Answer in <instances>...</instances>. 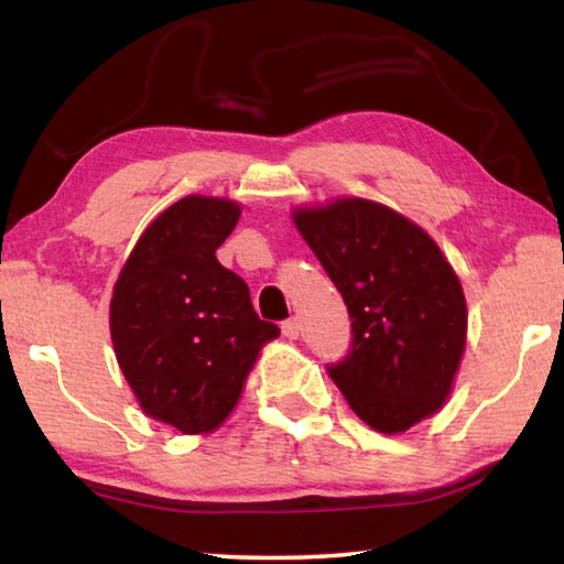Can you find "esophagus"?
<instances>
[{
    "instance_id": "esophagus-1",
    "label": "esophagus",
    "mask_w": 564,
    "mask_h": 564,
    "mask_svg": "<svg viewBox=\"0 0 564 564\" xmlns=\"http://www.w3.org/2000/svg\"><path fill=\"white\" fill-rule=\"evenodd\" d=\"M281 330H283L285 337H289V340H295V337L301 335V321H299V317H289V321H283Z\"/></svg>"
}]
</instances>
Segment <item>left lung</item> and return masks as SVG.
<instances>
[{
  "instance_id": "1",
  "label": "left lung",
  "mask_w": 564,
  "mask_h": 564,
  "mask_svg": "<svg viewBox=\"0 0 564 564\" xmlns=\"http://www.w3.org/2000/svg\"><path fill=\"white\" fill-rule=\"evenodd\" d=\"M293 221L350 313V350L327 375L352 412L382 434L438 412L464 355L468 313L434 239L357 197L295 209Z\"/></svg>"
}]
</instances>
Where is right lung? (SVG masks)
I'll use <instances>...</instances> for the list:
<instances>
[{"mask_svg":"<svg viewBox=\"0 0 564 564\" xmlns=\"http://www.w3.org/2000/svg\"><path fill=\"white\" fill-rule=\"evenodd\" d=\"M231 199L189 194L142 231L110 301V337L142 412L182 434L214 432L237 406L279 325L256 315L249 285L217 261L237 227Z\"/></svg>","mask_w":564,"mask_h":564,"instance_id":"right-lung-1","label":"right lung"}]
</instances>
